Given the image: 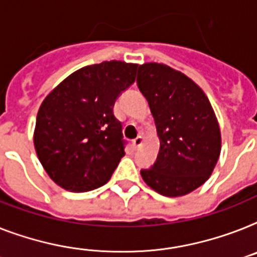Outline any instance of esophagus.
Segmentation results:
<instances>
[{
  "mask_svg": "<svg viewBox=\"0 0 257 257\" xmlns=\"http://www.w3.org/2000/svg\"><path fill=\"white\" fill-rule=\"evenodd\" d=\"M142 144H143V137H141V135H139L138 138H135V139L133 141L134 148H139Z\"/></svg>",
  "mask_w": 257,
  "mask_h": 257,
  "instance_id": "obj_1",
  "label": "esophagus"
}]
</instances>
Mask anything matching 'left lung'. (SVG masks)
Masks as SVG:
<instances>
[{"label": "left lung", "instance_id": "1", "mask_svg": "<svg viewBox=\"0 0 257 257\" xmlns=\"http://www.w3.org/2000/svg\"><path fill=\"white\" fill-rule=\"evenodd\" d=\"M137 82L160 141L156 162L142 169V177L163 196H185L205 184L219 159L222 139L211 103L192 78L165 64L139 65Z\"/></svg>", "mask_w": 257, "mask_h": 257}]
</instances>
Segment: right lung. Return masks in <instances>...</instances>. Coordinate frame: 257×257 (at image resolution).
I'll use <instances>...</instances> for the list:
<instances>
[{"instance_id": "obj_1", "label": "right lung", "mask_w": 257, "mask_h": 257, "mask_svg": "<svg viewBox=\"0 0 257 257\" xmlns=\"http://www.w3.org/2000/svg\"><path fill=\"white\" fill-rule=\"evenodd\" d=\"M138 64L102 61L73 72L44 98L34 146L51 180L69 192L105 185L124 156L114 103L135 81Z\"/></svg>"}]
</instances>
